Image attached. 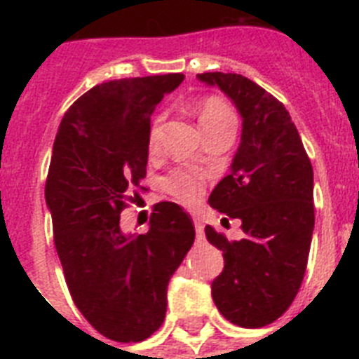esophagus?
Returning <instances> with one entry per match:
<instances>
[{"instance_id": "obj_1", "label": "esophagus", "mask_w": 359, "mask_h": 359, "mask_svg": "<svg viewBox=\"0 0 359 359\" xmlns=\"http://www.w3.org/2000/svg\"><path fill=\"white\" fill-rule=\"evenodd\" d=\"M194 228H196V236L201 239L203 233H205V226H203V221L199 217H194Z\"/></svg>"}]
</instances>
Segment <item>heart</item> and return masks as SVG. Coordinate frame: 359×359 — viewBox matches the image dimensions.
<instances>
[{"mask_svg": "<svg viewBox=\"0 0 359 359\" xmlns=\"http://www.w3.org/2000/svg\"><path fill=\"white\" fill-rule=\"evenodd\" d=\"M199 123L203 129L215 128V126H224V123H233L236 126V116L231 113L230 107L219 100V98L210 97L205 98L198 107ZM158 145V126H152L151 133H149V147L154 149ZM163 189L169 196L177 199L180 203L187 205V207H194L201 201L203 194H205V183L203 177L198 172L192 170L177 169L172 170L169 176L163 180Z\"/></svg>", "mask_w": 359, "mask_h": 359, "instance_id": "1", "label": "heart"}]
</instances>
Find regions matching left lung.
I'll return each mask as SVG.
<instances>
[{"instance_id": "8db88e82", "label": "left lung", "mask_w": 359, "mask_h": 359, "mask_svg": "<svg viewBox=\"0 0 359 359\" xmlns=\"http://www.w3.org/2000/svg\"><path fill=\"white\" fill-rule=\"evenodd\" d=\"M198 79L217 86L243 118L230 174L208 203L241 219L246 237L228 241L205 228L224 259L212 298L231 323L264 327L286 313L306 273L315 228L313 165L284 104L264 88L237 73L208 72Z\"/></svg>"}]
</instances>
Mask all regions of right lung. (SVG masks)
Returning <instances> with one entry per match:
<instances>
[{"label": "right lung", "instance_id": "right-lung-1", "mask_svg": "<svg viewBox=\"0 0 359 359\" xmlns=\"http://www.w3.org/2000/svg\"><path fill=\"white\" fill-rule=\"evenodd\" d=\"M183 73L118 79L86 91L66 111L44 198L73 302L107 340L144 341L160 329L167 286L194 243L176 203L152 208L149 230L126 236L120 214L144 189L151 115Z\"/></svg>", "mask_w": 359, "mask_h": 359}]
</instances>
